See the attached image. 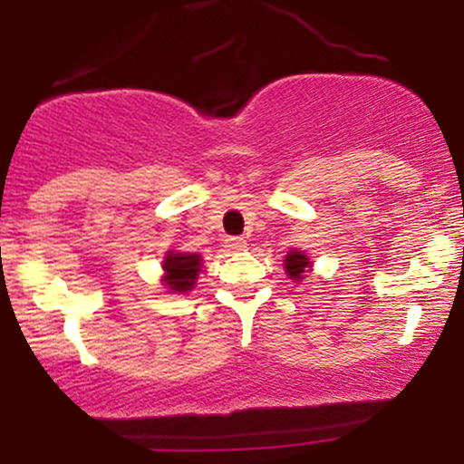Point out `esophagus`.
Returning a JSON list of instances; mask_svg holds the SVG:
<instances>
[{
  "mask_svg": "<svg viewBox=\"0 0 464 464\" xmlns=\"http://www.w3.org/2000/svg\"><path fill=\"white\" fill-rule=\"evenodd\" d=\"M225 246H227V250H231V253H239V250L246 248V239H244V237H227Z\"/></svg>",
  "mask_w": 464,
  "mask_h": 464,
  "instance_id": "esophagus-1",
  "label": "esophagus"
}]
</instances>
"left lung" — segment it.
Returning <instances> with one entry per match:
<instances>
[{"mask_svg":"<svg viewBox=\"0 0 464 464\" xmlns=\"http://www.w3.org/2000/svg\"><path fill=\"white\" fill-rule=\"evenodd\" d=\"M284 268H285V275L287 279H292L296 284V281H301L305 273H310L312 270V262L310 257H307L305 250H290V253L285 255L284 259Z\"/></svg>","mask_w":464,"mask_h":464,"instance_id":"obj_1","label":"left lung"}]
</instances>
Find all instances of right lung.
Masks as SVG:
<instances>
[{"label":"right lung","mask_w":464,"mask_h":464,"mask_svg":"<svg viewBox=\"0 0 464 464\" xmlns=\"http://www.w3.org/2000/svg\"><path fill=\"white\" fill-rule=\"evenodd\" d=\"M161 285L168 287V292H172V295H188V292L194 290L196 281H198L202 255L168 250L161 262Z\"/></svg>","instance_id":"add662e5"}]
</instances>
